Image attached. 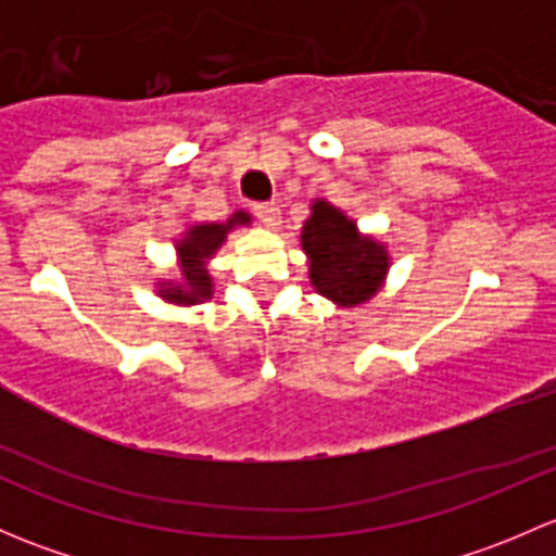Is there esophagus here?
<instances>
[{
	"instance_id": "esophagus-1",
	"label": "esophagus",
	"mask_w": 556,
	"mask_h": 556,
	"mask_svg": "<svg viewBox=\"0 0 556 556\" xmlns=\"http://www.w3.org/2000/svg\"><path fill=\"white\" fill-rule=\"evenodd\" d=\"M252 212H255L257 220L268 228L279 226V206L277 204H252Z\"/></svg>"
}]
</instances>
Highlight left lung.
<instances>
[{"instance_id": "obj_1", "label": "left lung", "mask_w": 556, "mask_h": 556, "mask_svg": "<svg viewBox=\"0 0 556 556\" xmlns=\"http://www.w3.org/2000/svg\"><path fill=\"white\" fill-rule=\"evenodd\" d=\"M301 247L309 257L312 288L344 309L374 299L390 271L387 247L357 231V223L325 199L312 201Z\"/></svg>"}]
</instances>
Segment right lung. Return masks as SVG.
<instances>
[{"mask_svg": "<svg viewBox=\"0 0 556 556\" xmlns=\"http://www.w3.org/2000/svg\"><path fill=\"white\" fill-rule=\"evenodd\" d=\"M250 212L237 210L226 223H195V226L185 228L182 239H177V244H174L179 255V277L159 282L161 299L177 306L210 301L215 293V285H212L206 263L215 257V252L220 250L233 228L250 226Z\"/></svg>", "mask_w": 556, "mask_h": 556, "instance_id": "obj_1", "label": "right lung"}]
</instances>
